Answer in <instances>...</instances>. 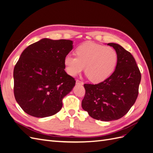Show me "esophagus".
<instances>
[{"label":"esophagus","instance_id":"34e87169","mask_svg":"<svg viewBox=\"0 0 153 153\" xmlns=\"http://www.w3.org/2000/svg\"><path fill=\"white\" fill-rule=\"evenodd\" d=\"M76 84L77 85H83V84H84V83H83L82 81H80V80H76Z\"/></svg>","mask_w":153,"mask_h":153}]
</instances>
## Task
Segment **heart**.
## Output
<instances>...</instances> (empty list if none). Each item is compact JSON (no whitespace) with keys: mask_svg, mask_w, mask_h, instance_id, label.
I'll return each mask as SVG.
<instances>
[{"mask_svg":"<svg viewBox=\"0 0 153 153\" xmlns=\"http://www.w3.org/2000/svg\"><path fill=\"white\" fill-rule=\"evenodd\" d=\"M76 56L67 55L64 64L67 73L76 76L84 70L89 79L100 82L107 78L114 71L118 55L113 48L93 42H85L76 49Z\"/></svg>","mask_w":153,"mask_h":153,"instance_id":"obj_1","label":"heart"}]
</instances>
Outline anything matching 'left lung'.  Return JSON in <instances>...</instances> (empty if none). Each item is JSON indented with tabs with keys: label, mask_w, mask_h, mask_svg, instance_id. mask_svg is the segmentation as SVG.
Returning a JSON list of instances; mask_svg holds the SVG:
<instances>
[{
	"label": "left lung",
	"mask_w": 153,
	"mask_h": 153,
	"mask_svg": "<svg viewBox=\"0 0 153 153\" xmlns=\"http://www.w3.org/2000/svg\"><path fill=\"white\" fill-rule=\"evenodd\" d=\"M118 55L115 71L97 84H85L82 108L93 119L110 121L123 117L135 103L141 73L130 52L116 43H108Z\"/></svg>",
	"instance_id": "1"
}]
</instances>
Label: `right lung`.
<instances>
[{
    "mask_svg": "<svg viewBox=\"0 0 153 153\" xmlns=\"http://www.w3.org/2000/svg\"><path fill=\"white\" fill-rule=\"evenodd\" d=\"M73 41L44 38L29 45L14 68V95L27 114L52 116L62 106V99L75 86V78L64 70V59Z\"/></svg>",
    "mask_w": 153,
    "mask_h": 153,
    "instance_id": "obj_1",
    "label": "right lung"
}]
</instances>
